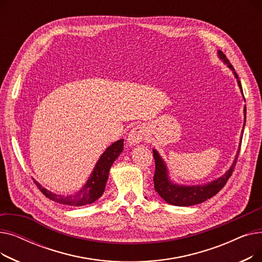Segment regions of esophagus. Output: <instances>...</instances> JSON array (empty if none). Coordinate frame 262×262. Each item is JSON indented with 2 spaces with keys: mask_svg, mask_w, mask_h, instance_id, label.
Wrapping results in <instances>:
<instances>
[{
  "mask_svg": "<svg viewBox=\"0 0 262 262\" xmlns=\"http://www.w3.org/2000/svg\"><path fill=\"white\" fill-rule=\"evenodd\" d=\"M147 135V128L143 125H136L128 134L127 141L130 145H135L137 143H140L144 140Z\"/></svg>",
  "mask_w": 262,
  "mask_h": 262,
  "instance_id": "esophagus-1",
  "label": "esophagus"
}]
</instances>
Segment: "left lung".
Segmentation results:
<instances>
[{
    "instance_id": "1",
    "label": "left lung",
    "mask_w": 262,
    "mask_h": 262,
    "mask_svg": "<svg viewBox=\"0 0 262 262\" xmlns=\"http://www.w3.org/2000/svg\"><path fill=\"white\" fill-rule=\"evenodd\" d=\"M217 54H219V57L221 58L225 63H227V66L232 70L233 74H235V77L238 80V85L241 89V92L243 94L241 82L239 80L238 74L236 73L235 69H233L229 60L226 58L225 54H223V52L219 51ZM245 119H246V107H244V124H245ZM243 128H244V125H243ZM242 133H243V129H242ZM241 140H242V137H241ZM240 146L241 144L239 145L236 158L233 160L231 167L224 175H222L221 177L211 183L205 184V185H199V186H183V185L180 186L172 183L168 175V169H167L166 163H164L160 155L157 153V150L153 149V155L155 159V174L153 178L154 188L157 191V193L164 201L174 206H192V205L201 204L205 201H207L208 199H211L212 196H214L217 192L225 186L228 178L231 176L232 171L235 169L237 160H238V156L240 153Z\"/></svg>"
}]
</instances>
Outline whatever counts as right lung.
Masks as SVG:
<instances>
[{
	"label": "right lung",
	"mask_w": 262,
	"mask_h": 262,
	"mask_svg": "<svg viewBox=\"0 0 262 262\" xmlns=\"http://www.w3.org/2000/svg\"><path fill=\"white\" fill-rule=\"evenodd\" d=\"M123 141L124 139L118 140L106 148L105 152L102 154L100 159L96 162L93 172L91 173L89 180L86 185L82 187L78 192L71 195H60L55 194L53 192L43 188L36 181L35 184L39 190L50 200L69 206H84L95 202L99 198L102 196L105 190L106 182L108 180L109 170L112 168L115 160L119 157L123 150Z\"/></svg>",
	"instance_id": "add662e5"
}]
</instances>
